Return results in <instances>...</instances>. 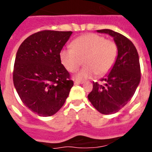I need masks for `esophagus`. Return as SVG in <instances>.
Wrapping results in <instances>:
<instances>
[{
    "instance_id": "esophagus-1",
    "label": "esophagus",
    "mask_w": 152,
    "mask_h": 152,
    "mask_svg": "<svg viewBox=\"0 0 152 152\" xmlns=\"http://www.w3.org/2000/svg\"><path fill=\"white\" fill-rule=\"evenodd\" d=\"M84 81H79V80H75V82H74V84H75V85H77V84H84Z\"/></svg>"
}]
</instances>
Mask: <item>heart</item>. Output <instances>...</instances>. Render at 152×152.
<instances>
[{"instance_id": "b5f03b06", "label": "heart", "mask_w": 152, "mask_h": 152, "mask_svg": "<svg viewBox=\"0 0 152 152\" xmlns=\"http://www.w3.org/2000/svg\"><path fill=\"white\" fill-rule=\"evenodd\" d=\"M117 55V45L113 41L100 35L88 33L75 39L72 42V49H61L59 58L69 72H76L84 63L86 67L76 75L75 78L85 80L96 74L100 77L109 73Z\"/></svg>"}]
</instances>
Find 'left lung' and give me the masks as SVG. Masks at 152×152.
<instances>
[{"instance_id":"left-lung-1","label":"left lung","mask_w":152,"mask_h":152,"mask_svg":"<svg viewBox=\"0 0 152 152\" xmlns=\"http://www.w3.org/2000/svg\"><path fill=\"white\" fill-rule=\"evenodd\" d=\"M96 32L112 36L118 49L113 67L100 79L104 85L94 82L88 94V100L96 110L108 115L117 113L133 96L140 82V64L136 48L126 36L107 29Z\"/></svg>"}]
</instances>
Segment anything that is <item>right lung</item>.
Wrapping results in <instances>:
<instances>
[{
	"label": "right lung",
	"instance_id": "add662e5",
	"mask_svg": "<svg viewBox=\"0 0 152 152\" xmlns=\"http://www.w3.org/2000/svg\"><path fill=\"white\" fill-rule=\"evenodd\" d=\"M72 34V31H40L24 40L17 52L13 84L24 105L40 116L56 113L73 87L59 58Z\"/></svg>",
	"mask_w": 152,
	"mask_h": 152
}]
</instances>
